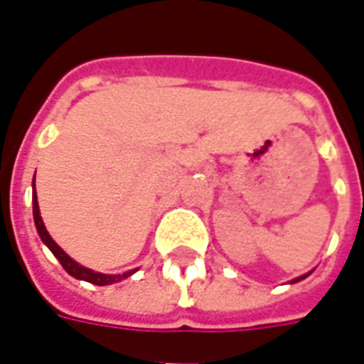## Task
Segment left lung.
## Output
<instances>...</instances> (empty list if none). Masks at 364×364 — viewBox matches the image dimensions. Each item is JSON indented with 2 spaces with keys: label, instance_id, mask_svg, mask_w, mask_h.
<instances>
[{
  "label": "left lung",
  "instance_id": "8db88e82",
  "mask_svg": "<svg viewBox=\"0 0 364 364\" xmlns=\"http://www.w3.org/2000/svg\"><path fill=\"white\" fill-rule=\"evenodd\" d=\"M306 275H309V273H306ZM306 275H301V277H296V279H293V281H291V283H296V281L304 279V277H306Z\"/></svg>",
  "mask_w": 364,
  "mask_h": 364
}]
</instances>
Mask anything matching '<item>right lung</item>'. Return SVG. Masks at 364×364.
<instances>
[{"label":"right lung","instance_id":"1","mask_svg":"<svg viewBox=\"0 0 364 364\" xmlns=\"http://www.w3.org/2000/svg\"><path fill=\"white\" fill-rule=\"evenodd\" d=\"M33 215H34V225H36V230H38V235H41L42 242L46 244L48 248L52 250L55 258L60 259V264L65 272L70 273L71 277H75V279H83V281H89L92 285H112V283H118V281L126 279L129 277L132 273H135V269L132 272H126L122 273V275H106V273H98V272H92L89 267H83L77 264L75 259H71L65 252L58 246V244L52 240V237L48 235L46 227H44V223H42V217H41V209H38V201H36V190H34V182H33Z\"/></svg>","mask_w":364,"mask_h":364}]
</instances>
